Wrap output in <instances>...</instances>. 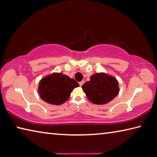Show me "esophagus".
I'll return each mask as SVG.
<instances>
[{
  "label": "esophagus",
  "mask_w": 157,
  "mask_h": 157,
  "mask_svg": "<svg viewBox=\"0 0 157 157\" xmlns=\"http://www.w3.org/2000/svg\"><path fill=\"white\" fill-rule=\"evenodd\" d=\"M84 81H81V82H79V85H80V86H82V85H83V83H84Z\"/></svg>",
  "instance_id": "34e87169"
}]
</instances>
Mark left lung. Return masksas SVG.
Segmentation results:
<instances>
[{
    "label": "left lung",
    "instance_id": "left-lung-1",
    "mask_svg": "<svg viewBox=\"0 0 157 157\" xmlns=\"http://www.w3.org/2000/svg\"><path fill=\"white\" fill-rule=\"evenodd\" d=\"M90 101L96 105H105L114 99L119 93L116 78L105 73L91 75L90 81L82 85Z\"/></svg>",
    "mask_w": 157,
    "mask_h": 157
}]
</instances>
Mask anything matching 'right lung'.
<instances>
[{
    "label": "right lung",
    "mask_w": 157,
    "mask_h": 157,
    "mask_svg": "<svg viewBox=\"0 0 157 157\" xmlns=\"http://www.w3.org/2000/svg\"><path fill=\"white\" fill-rule=\"evenodd\" d=\"M79 85L74 78L61 73H53L40 81L38 91L44 101L54 105H62Z\"/></svg>",
    "instance_id": "1"
}]
</instances>
